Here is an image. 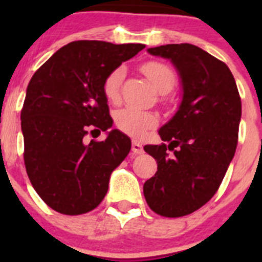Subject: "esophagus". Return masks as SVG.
Masks as SVG:
<instances>
[{"mask_svg": "<svg viewBox=\"0 0 262 262\" xmlns=\"http://www.w3.org/2000/svg\"><path fill=\"white\" fill-rule=\"evenodd\" d=\"M131 151H133L135 155H142L143 154V145L140 144L139 142H136V140H134L133 145H131Z\"/></svg>", "mask_w": 262, "mask_h": 262, "instance_id": "34e87169", "label": "esophagus"}]
</instances>
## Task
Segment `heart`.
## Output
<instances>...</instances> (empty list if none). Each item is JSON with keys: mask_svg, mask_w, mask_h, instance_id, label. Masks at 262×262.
<instances>
[{"mask_svg": "<svg viewBox=\"0 0 262 262\" xmlns=\"http://www.w3.org/2000/svg\"><path fill=\"white\" fill-rule=\"evenodd\" d=\"M142 72L149 78L160 93H168L174 86V72L166 64L160 61H147L142 66ZM124 78V68L117 67L106 76L103 81V94L111 102H118L120 86ZM159 123V117L151 111L136 110L126 107L115 114V126L119 131L133 138H142L148 129L154 128Z\"/></svg>", "mask_w": 262, "mask_h": 262, "instance_id": "obj_1", "label": "heart"}]
</instances>
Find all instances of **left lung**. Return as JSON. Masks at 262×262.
I'll return each mask as SVG.
<instances>
[{"instance_id":"obj_1","label":"left lung","mask_w":262,"mask_h":262,"mask_svg":"<svg viewBox=\"0 0 262 262\" xmlns=\"http://www.w3.org/2000/svg\"><path fill=\"white\" fill-rule=\"evenodd\" d=\"M148 52L172 60L184 98L160 128L164 143L144 147L156 160L157 172L143 191L156 214L185 216L209 202L223 181L237 147L242 99L230 68L202 48L181 43Z\"/></svg>"}]
</instances>
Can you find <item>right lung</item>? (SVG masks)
Returning a JSON list of instances; mask_svg holds the SVG:
<instances>
[{
    "label": "right lung",
    "mask_w": 262,
    "mask_h": 262,
    "mask_svg": "<svg viewBox=\"0 0 262 262\" xmlns=\"http://www.w3.org/2000/svg\"><path fill=\"white\" fill-rule=\"evenodd\" d=\"M144 47L72 41L30 80L20 111L23 160L31 185L55 211L85 214L105 198L111 172L126 159L131 140L118 129L103 142H86V135L113 126L103 81Z\"/></svg>",
    "instance_id": "right-lung-1"
}]
</instances>
